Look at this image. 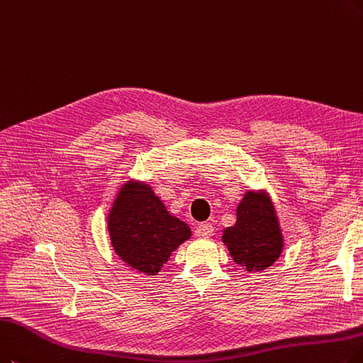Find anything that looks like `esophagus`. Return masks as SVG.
I'll return each instance as SVG.
<instances>
[{
  "label": "esophagus",
  "mask_w": 363,
  "mask_h": 363,
  "mask_svg": "<svg viewBox=\"0 0 363 363\" xmlns=\"http://www.w3.org/2000/svg\"><path fill=\"white\" fill-rule=\"evenodd\" d=\"M213 230H214V228H213V225H211V223H208V222L199 223V225H198V229H196L198 235L204 237V238H208V237H211V235H213Z\"/></svg>",
  "instance_id": "34e87169"
}]
</instances>
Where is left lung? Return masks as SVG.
<instances>
[{
    "label": "left lung",
    "mask_w": 363,
    "mask_h": 363,
    "mask_svg": "<svg viewBox=\"0 0 363 363\" xmlns=\"http://www.w3.org/2000/svg\"><path fill=\"white\" fill-rule=\"evenodd\" d=\"M230 256L247 271L271 267L281 253L283 238L269 199L247 192L237 210V223L225 229Z\"/></svg>",
    "instance_id": "left-lung-1"
}]
</instances>
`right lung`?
I'll return each instance as SVG.
<instances>
[{
  "instance_id": "right-lung-1",
  "label": "right lung",
  "mask_w": 363,
  "mask_h": 363,
  "mask_svg": "<svg viewBox=\"0 0 363 363\" xmlns=\"http://www.w3.org/2000/svg\"><path fill=\"white\" fill-rule=\"evenodd\" d=\"M111 244L125 262L156 274L171 252L191 237V228L172 217L147 186L123 187L108 219Z\"/></svg>"
}]
</instances>
